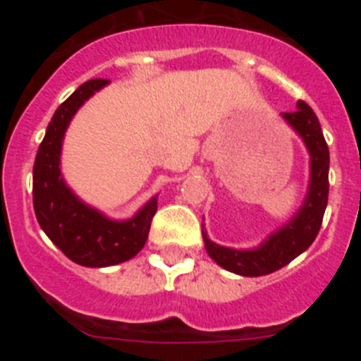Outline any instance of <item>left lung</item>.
Returning <instances> with one entry per match:
<instances>
[{"label": "left lung", "mask_w": 361, "mask_h": 361, "mask_svg": "<svg viewBox=\"0 0 361 361\" xmlns=\"http://www.w3.org/2000/svg\"><path fill=\"white\" fill-rule=\"evenodd\" d=\"M283 121L302 137L309 152L311 177L304 204L288 224L271 233L255 250H233L212 242L204 231L206 251L220 267L242 276L269 275L288 266L314 242L329 197V148L322 133L317 114L304 101H298L295 111H283Z\"/></svg>", "instance_id": "8db88e82"}]
</instances>
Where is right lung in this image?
I'll list each match as a JSON object with an SVG mask.
<instances>
[{
	"label": "right lung",
	"instance_id": "add662e5",
	"mask_svg": "<svg viewBox=\"0 0 361 361\" xmlns=\"http://www.w3.org/2000/svg\"><path fill=\"white\" fill-rule=\"evenodd\" d=\"M106 79H92L79 86L57 108L34 162V212L47 237L72 260L85 267H106L126 262L145 247L157 197H152L132 219L111 220L82 202L61 175V146L75 111Z\"/></svg>",
	"mask_w": 361,
	"mask_h": 361
}]
</instances>
